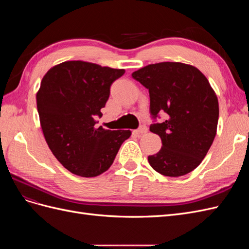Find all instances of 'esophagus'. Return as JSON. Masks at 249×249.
Wrapping results in <instances>:
<instances>
[{
	"instance_id": "obj_1",
	"label": "esophagus",
	"mask_w": 249,
	"mask_h": 249,
	"mask_svg": "<svg viewBox=\"0 0 249 249\" xmlns=\"http://www.w3.org/2000/svg\"><path fill=\"white\" fill-rule=\"evenodd\" d=\"M146 132H147L146 125H141V126L138 127L136 131H135V133H136V134H145Z\"/></svg>"
}]
</instances>
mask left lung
Segmentation results:
<instances>
[{
  "label": "left lung",
  "mask_w": 249,
  "mask_h": 249,
  "mask_svg": "<svg viewBox=\"0 0 249 249\" xmlns=\"http://www.w3.org/2000/svg\"><path fill=\"white\" fill-rule=\"evenodd\" d=\"M132 77L149 93L150 132L159 135L162 147L148 156L157 172L180 177L201 163L214 141L219 106L208 79L196 67L179 62L149 64ZM167 119L156 123L159 113Z\"/></svg>",
  "instance_id": "8db88e82"
}]
</instances>
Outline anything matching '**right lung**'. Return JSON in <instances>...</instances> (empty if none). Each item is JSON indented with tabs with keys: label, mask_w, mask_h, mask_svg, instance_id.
<instances>
[{
	"label": "right lung",
	"mask_w": 249,
	"mask_h": 249,
	"mask_svg": "<svg viewBox=\"0 0 249 249\" xmlns=\"http://www.w3.org/2000/svg\"><path fill=\"white\" fill-rule=\"evenodd\" d=\"M124 70L66 61L43 77L36 94L41 129L53 155L73 175L100 176L110 168L130 130L96 127L112 83Z\"/></svg>",
	"instance_id": "right-lung-1"
}]
</instances>
